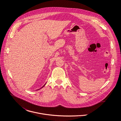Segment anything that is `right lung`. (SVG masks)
<instances>
[{
	"label": "right lung",
	"mask_w": 121,
	"mask_h": 121,
	"mask_svg": "<svg viewBox=\"0 0 121 121\" xmlns=\"http://www.w3.org/2000/svg\"><path fill=\"white\" fill-rule=\"evenodd\" d=\"M46 83H45V85H44V86H42V87H41V88H39V89H41V88H42V87H44V86H45V85H46ZM39 89H38V90H39Z\"/></svg>",
	"instance_id": "add662e5"
}]
</instances>
